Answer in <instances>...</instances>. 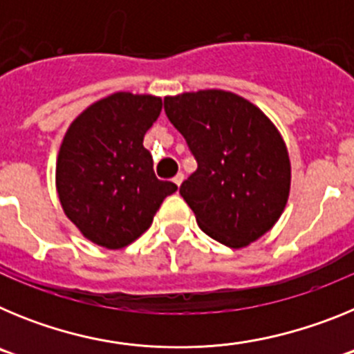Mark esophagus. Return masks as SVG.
Listing matches in <instances>:
<instances>
[{"label":"esophagus","instance_id":"34e87169","mask_svg":"<svg viewBox=\"0 0 354 354\" xmlns=\"http://www.w3.org/2000/svg\"><path fill=\"white\" fill-rule=\"evenodd\" d=\"M183 180H184V174H183V171H179V174L174 177V183L177 184V186H180V184H183Z\"/></svg>","mask_w":354,"mask_h":354}]
</instances>
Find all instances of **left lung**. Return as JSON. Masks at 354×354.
<instances>
[{"label":"left lung","mask_w":354,"mask_h":354,"mask_svg":"<svg viewBox=\"0 0 354 354\" xmlns=\"http://www.w3.org/2000/svg\"><path fill=\"white\" fill-rule=\"evenodd\" d=\"M165 111L198 165L179 189L198 227L230 248L264 236L290 187L289 154L273 122L225 90L165 97Z\"/></svg>","instance_id":"1"}]
</instances>
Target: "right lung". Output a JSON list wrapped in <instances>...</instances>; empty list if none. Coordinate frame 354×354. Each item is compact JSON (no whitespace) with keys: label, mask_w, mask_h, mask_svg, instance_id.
Wrapping results in <instances>:
<instances>
[{"label":"right lung","mask_w":354,"mask_h":354,"mask_svg":"<svg viewBox=\"0 0 354 354\" xmlns=\"http://www.w3.org/2000/svg\"><path fill=\"white\" fill-rule=\"evenodd\" d=\"M161 97L117 92L72 122L56 161V192L68 220L109 250L131 245L159 205L177 192L159 180L143 136L161 113Z\"/></svg>","instance_id":"obj_1"}]
</instances>
